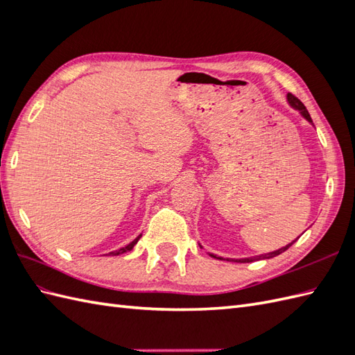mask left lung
Instances as JSON below:
<instances>
[{
  "instance_id": "8db88e82",
  "label": "left lung",
  "mask_w": 355,
  "mask_h": 355,
  "mask_svg": "<svg viewBox=\"0 0 355 355\" xmlns=\"http://www.w3.org/2000/svg\"><path fill=\"white\" fill-rule=\"evenodd\" d=\"M287 102L290 103V106H292V108H295V110H297L300 114L304 115V118H306V120L309 121V123H313V120H311V116H309V112L306 111V108H305V105L300 102L296 96H293L292 93H287ZM297 240V239H296ZM295 240V241H296ZM295 241H292L290 244H287L286 247H282V249H278V250H275V252H271V253H265V254H259V256H253V257H245V259H227V261H232V262H241V263H244V262H253V261H259V259H270V257H274V256H278V254H282L283 252H286L290 245H292ZM210 256H213V257H216V259H222V257H219V256H216V254H211L210 253Z\"/></svg>"
}]
</instances>
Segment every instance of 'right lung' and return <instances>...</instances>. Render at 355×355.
I'll use <instances>...</instances> for the list:
<instances>
[{"label": "right lung", "mask_w": 355, "mask_h": 355, "mask_svg": "<svg viewBox=\"0 0 355 355\" xmlns=\"http://www.w3.org/2000/svg\"><path fill=\"white\" fill-rule=\"evenodd\" d=\"M139 239H141V235H139L137 239H135V240H133L130 244H127L125 247H121V249H118V250H115V252H111L110 254H111V256H118V254H123V253L130 252V250L133 249V247H135V244L139 241Z\"/></svg>", "instance_id": "add662e5"}]
</instances>
